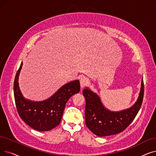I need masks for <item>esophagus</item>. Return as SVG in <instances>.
<instances>
[{"label": "esophagus", "instance_id": "1", "mask_svg": "<svg viewBox=\"0 0 156 156\" xmlns=\"http://www.w3.org/2000/svg\"><path fill=\"white\" fill-rule=\"evenodd\" d=\"M88 84H89V80H88L87 78L82 77L80 79V85L82 89H83L84 87L87 86Z\"/></svg>", "mask_w": 156, "mask_h": 156}]
</instances>
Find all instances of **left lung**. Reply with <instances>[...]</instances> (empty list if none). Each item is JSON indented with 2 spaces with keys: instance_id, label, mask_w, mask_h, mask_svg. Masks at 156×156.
<instances>
[{
  "instance_id": "8db88e82",
  "label": "left lung",
  "mask_w": 156,
  "mask_h": 156,
  "mask_svg": "<svg viewBox=\"0 0 156 156\" xmlns=\"http://www.w3.org/2000/svg\"><path fill=\"white\" fill-rule=\"evenodd\" d=\"M144 94L142 79L139 97L135 104L127 110L113 112L103 106L97 94L89 89L83 90L85 98V124L87 127L98 136H106L122 132L131 124L138 114Z\"/></svg>"
}]
</instances>
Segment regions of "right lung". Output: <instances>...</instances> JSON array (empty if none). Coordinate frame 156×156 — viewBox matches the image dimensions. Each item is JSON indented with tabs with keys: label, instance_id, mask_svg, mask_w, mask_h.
Instances as JSON below:
<instances>
[{
	"label": "right lung",
	"instance_id": "1",
	"mask_svg": "<svg viewBox=\"0 0 156 156\" xmlns=\"http://www.w3.org/2000/svg\"><path fill=\"white\" fill-rule=\"evenodd\" d=\"M21 63L14 81V96L19 115L32 129L46 131L57 126L61 121L66 105L68 99L79 92V80H74L62 86L49 99L41 102L25 99L20 90L18 79L22 67Z\"/></svg>",
	"mask_w": 156,
	"mask_h": 156
}]
</instances>
